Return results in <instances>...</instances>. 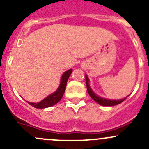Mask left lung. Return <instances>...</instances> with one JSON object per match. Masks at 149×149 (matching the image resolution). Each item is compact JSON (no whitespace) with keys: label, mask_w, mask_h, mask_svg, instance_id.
Here are the masks:
<instances>
[{"label":"left lung","mask_w":149,"mask_h":149,"mask_svg":"<svg viewBox=\"0 0 149 149\" xmlns=\"http://www.w3.org/2000/svg\"><path fill=\"white\" fill-rule=\"evenodd\" d=\"M86 78V88H87V91H88V94L91 97V98L93 100L97 102L99 104L102 105V106H115V105L119 104L123 102L127 97H125L124 99H121V100H109V99H106V98H103V97H100V96L97 95V94L94 92V91L92 90V88H91L89 85V79H88V76L87 75L85 76Z\"/></svg>","instance_id":"obj_1"}]
</instances>
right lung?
<instances>
[{"mask_svg":"<svg viewBox=\"0 0 149 149\" xmlns=\"http://www.w3.org/2000/svg\"><path fill=\"white\" fill-rule=\"evenodd\" d=\"M72 71H73L72 69H69L67 71L64 72L63 74L61 76V83H60L59 86H58V88H57V90L55 92L49 94L46 98H45L44 100L39 102L28 103L32 107H34L37 108V109H43V108L49 107H52L53 105L56 104L62 99L63 96L64 92L65 91L66 85H67L68 79L69 76L71 74Z\"/></svg>","mask_w":149,"mask_h":149,"instance_id":"right-lung-1","label":"right lung"}]
</instances>
